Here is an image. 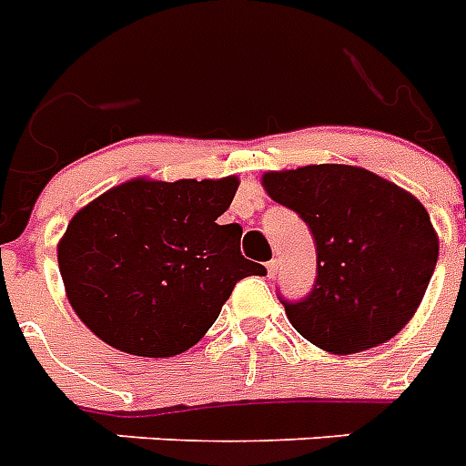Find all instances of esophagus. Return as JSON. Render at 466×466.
Segmentation results:
<instances>
[{"label": "esophagus", "mask_w": 466, "mask_h": 466, "mask_svg": "<svg viewBox=\"0 0 466 466\" xmlns=\"http://www.w3.org/2000/svg\"><path fill=\"white\" fill-rule=\"evenodd\" d=\"M278 270H279V260L272 258L270 263H268V275H270V278H275V275H278Z\"/></svg>", "instance_id": "esophagus-1"}]
</instances>
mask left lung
I'll return each mask as SVG.
<instances>
[{"instance_id":"obj_1","label":"left lung","mask_w":466,"mask_h":466,"mask_svg":"<svg viewBox=\"0 0 466 466\" xmlns=\"http://www.w3.org/2000/svg\"><path fill=\"white\" fill-rule=\"evenodd\" d=\"M275 203L292 208L316 244V285L282 301L294 330L330 354L388 342L421 304L438 260V234L421 200L354 165L266 172Z\"/></svg>"}]
</instances>
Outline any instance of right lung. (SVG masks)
Wrapping results in <instances>:
<instances>
[{"instance_id": "add662e5", "label": "right lung", "mask_w": 466, "mask_h": 466, "mask_svg": "<svg viewBox=\"0 0 466 466\" xmlns=\"http://www.w3.org/2000/svg\"><path fill=\"white\" fill-rule=\"evenodd\" d=\"M237 188L239 177H136L83 206L56 244V260L86 328L134 357L191 350L234 285L266 272L241 256L239 225H218Z\"/></svg>"}]
</instances>
